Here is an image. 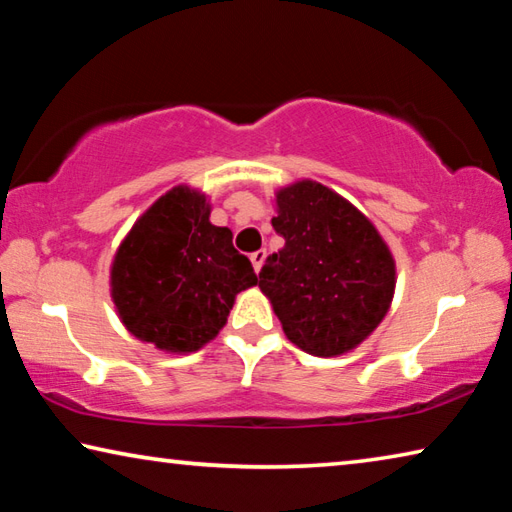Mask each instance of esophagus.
<instances>
[{
  "label": "esophagus",
  "instance_id": "obj_1",
  "mask_svg": "<svg viewBox=\"0 0 512 512\" xmlns=\"http://www.w3.org/2000/svg\"><path fill=\"white\" fill-rule=\"evenodd\" d=\"M250 262H253L255 273L262 271V266H264V262H266V250H257V253L250 255Z\"/></svg>",
  "mask_w": 512,
  "mask_h": 512
}]
</instances>
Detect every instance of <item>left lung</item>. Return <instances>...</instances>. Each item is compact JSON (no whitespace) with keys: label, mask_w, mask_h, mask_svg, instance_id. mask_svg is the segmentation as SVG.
Masks as SVG:
<instances>
[{"label":"left lung","mask_w":512,"mask_h":512,"mask_svg":"<svg viewBox=\"0 0 512 512\" xmlns=\"http://www.w3.org/2000/svg\"><path fill=\"white\" fill-rule=\"evenodd\" d=\"M275 212L284 246L259 271V289L302 352H352L391 309V248L366 214L316 180L277 189Z\"/></svg>","instance_id":"8db88e82"}]
</instances>
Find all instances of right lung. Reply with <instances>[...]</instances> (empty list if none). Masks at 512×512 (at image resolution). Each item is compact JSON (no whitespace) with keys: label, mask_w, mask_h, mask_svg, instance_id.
Returning <instances> with one entry per match:
<instances>
[{"label":"right lung","mask_w":512,"mask_h":512,"mask_svg":"<svg viewBox=\"0 0 512 512\" xmlns=\"http://www.w3.org/2000/svg\"><path fill=\"white\" fill-rule=\"evenodd\" d=\"M210 212L201 189L173 187L133 223L112 259L119 320L162 352L201 350L228 323L237 293L257 284L250 259Z\"/></svg>","instance_id":"add662e5"}]
</instances>
